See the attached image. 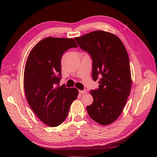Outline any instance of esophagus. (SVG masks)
I'll use <instances>...</instances> for the list:
<instances>
[{"mask_svg":"<svg viewBox=\"0 0 157 157\" xmlns=\"http://www.w3.org/2000/svg\"><path fill=\"white\" fill-rule=\"evenodd\" d=\"M79 92L82 94H86V93L87 92V90H79Z\"/></svg>","mask_w":157,"mask_h":157,"instance_id":"esophagus-1","label":"esophagus"}]
</instances>
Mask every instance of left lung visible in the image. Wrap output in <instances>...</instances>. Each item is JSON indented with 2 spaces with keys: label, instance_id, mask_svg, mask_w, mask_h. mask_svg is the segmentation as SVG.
<instances>
[{
  "label": "left lung",
  "instance_id": "obj_1",
  "mask_svg": "<svg viewBox=\"0 0 157 157\" xmlns=\"http://www.w3.org/2000/svg\"><path fill=\"white\" fill-rule=\"evenodd\" d=\"M79 48L92 59V79H99L98 88L90 90L92 104L89 116L102 125H109L121 115L132 87L131 71L126 49L117 36L94 31L75 38Z\"/></svg>",
  "mask_w": 157,
  "mask_h": 157
}]
</instances>
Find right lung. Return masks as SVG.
Returning a JSON list of instances; mask_svg holds the SVG:
<instances>
[{"label":"right lung","instance_id":"obj_1","mask_svg":"<svg viewBox=\"0 0 157 157\" xmlns=\"http://www.w3.org/2000/svg\"><path fill=\"white\" fill-rule=\"evenodd\" d=\"M76 47L72 38L48 37L36 44L28 55L23 77L26 98L36 115L48 126L61 124L78 97V89L57 86L61 79L62 55Z\"/></svg>","mask_w":157,"mask_h":157}]
</instances>
